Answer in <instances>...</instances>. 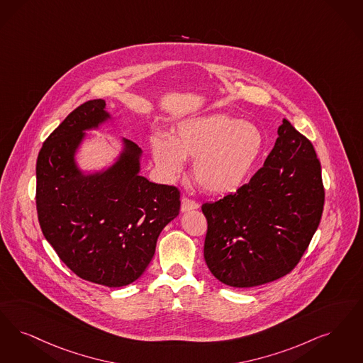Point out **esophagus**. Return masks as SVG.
Returning a JSON list of instances; mask_svg holds the SVG:
<instances>
[{
	"label": "esophagus",
	"instance_id": "1",
	"mask_svg": "<svg viewBox=\"0 0 363 363\" xmlns=\"http://www.w3.org/2000/svg\"><path fill=\"white\" fill-rule=\"evenodd\" d=\"M199 206H200L199 203H196L190 199H186V197H184L181 200V212H189V211H193V209H199Z\"/></svg>",
	"mask_w": 363,
	"mask_h": 363
}]
</instances>
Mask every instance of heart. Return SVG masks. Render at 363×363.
<instances>
[{"label": "heart", "instance_id": "heart-1", "mask_svg": "<svg viewBox=\"0 0 363 363\" xmlns=\"http://www.w3.org/2000/svg\"><path fill=\"white\" fill-rule=\"evenodd\" d=\"M264 147V133L255 123L216 113L179 121L170 140L155 138L151 142V152L169 178L184 172V160H194L193 175L199 186L215 196H227L246 184Z\"/></svg>", "mask_w": 363, "mask_h": 363}]
</instances>
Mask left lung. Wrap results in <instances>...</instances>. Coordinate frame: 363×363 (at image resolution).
<instances>
[{
    "label": "left lung",
    "instance_id": "1",
    "mask_svg": "<svg viewBox=\"0 0 363 363\" xmlns=\"http://www.w3.org/2000/svg\"><path fill=\"white\" fill-rule=\"evenodd\" d=\"M277 133L248 184L203 205L205 263L228 286L252 288L286 276L319 227L324 188L315 148L286 118Z\"/></svg>",
    "mask_w": 363,
    "mask_h": 363
}]
</instances>
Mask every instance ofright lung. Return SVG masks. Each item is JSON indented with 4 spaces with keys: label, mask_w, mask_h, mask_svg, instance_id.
I'll use <instances>...</instances> for the list:
<instances>
[{
    "label": "right lung",
    "mask_w": 363,
    "mask_h": 363,
    "mask_svg": "<svg viewBox=\"0 0 363 363\" xmlns=\"http://www.w3.org/2000/svg\"><path fill=\"white\" fill-rule=\"evenodd\" d=\"M104 100L78 106L44 142L36 163V208L47 242L82 279L120 288L145 273L162 230L179 213V191L140 175L143 151L120 138L109 164L85 170L78 152L112 123Z\"/></svg>",
    "instance_id": "right-lung-1"
}]
</instances>
